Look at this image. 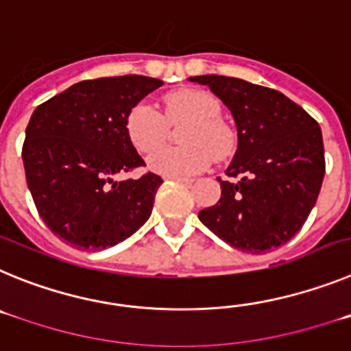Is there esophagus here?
<instances>
[{
  "instance_id": "34e87169",
  "label": "esophagus",
  "mask_w": 351,
  "mask_h": 351,
  "mask_svg": "<svg viewBox=\"0 0 351 351\" xmlns=\"http://www.w3.org/2000/svg\"><path fill=\"white\" fill-rule=\"evenodd\" d=\"M169 181H179V182H184V184H191V182H193V179L181 178V176H172V178H169Z\"/></svg>"
}]
</instances>
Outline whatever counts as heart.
Wrapping results in <instances>:
<instances>
[{"label": "heart", "instance_id": "1", "mask_svg": "<svg viewBox=\"0 0 351 351\" xmlns=\"http://www.w3.org/2000/svg\"><path fill=\"white\" fill-rule=\"evenodd\" d=\"M218 98L209 91L184 88L167 96V117H188L191 123L182 132L184 147H158L167 133V121L149 100L133 105L126 116V133L138 153H149L147 167L161 176H191L206 170L213 153L223 156L230 151L232 137L219 121Z\"/></svg>", "mask_w": 351, "mask_h": 351}]
</instances>
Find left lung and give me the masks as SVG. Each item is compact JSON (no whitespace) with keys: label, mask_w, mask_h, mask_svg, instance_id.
I'll use <instances>...</instances> for the list:
<instances>
[{"label":"left lung","mask_w":351,"mask_h":351,"mask_svg":"<svg viewBox=\"0 0 351 351\" xmlns=\"http://www.w3.org/2000/svg\"><path fill=\"white\" fill-rule=\"evenodd\" d=\"M232 112L237 151L216 206L198 219L226 244L265 253L288 243L315 207L325 173L322 130L283 93L223 75L190 77Z\"/></svg>","instance_id":"1"}]
</instances>
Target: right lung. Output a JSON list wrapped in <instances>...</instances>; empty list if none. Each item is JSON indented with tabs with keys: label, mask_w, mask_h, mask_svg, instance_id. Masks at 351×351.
<instances>
[{
	"label": "right lung",
	"mask_w": 351,
	"mask_h": 351,
	"mask_svg": "<svg viewBox=\"0 0 351 351\" xmlns=\"http://www.w3.org/2000/svg\"><path fill=\"white\" fill-rule=\"evenodd\" d=\"M161 84L144 75L82 80L35 108L23 145L27 188L43 223L70 246H116L151 216L160 176L114 178L144 165L126 116Z\"/></svg>",
	"instance_id": "1"
}]
</instances>
